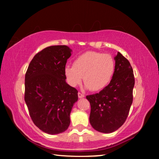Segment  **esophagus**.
<instances>
[{
  "label": "esophagus",
  "instance_id": "esophagus-1",
  "mask_svg": "<svg viewBox=\"0 0 159 159\" xmlns=\"http://www.w3.org/2000/svg\"><path fill=\"white\" fill-rule=\"evenodd\" d=\"M78 96H79V98H83L85 97V95H83V94H81L80 93H78Z\"/></svg>",
  "mask_w": 159,
  "mask_h": 159
}]
</instances>
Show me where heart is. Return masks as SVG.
Wrapping results in <instances>:
<instances>
[{
  "label": "heart",
  "mask_w": 159,
  "mask_h": 159,
  "mask_svg": "<svg viewBox=\"0 0 159 159\" xmlns=\"http://www.w3.org/2000/svg\"><path fill=\"white\" fill-rule=\"evenodd\" d=\"M115 62L108 54L94 51L86 52L74 60L73 66L64 67L67 83L76 87L83 79L85 88L99 91L109 85L114 74Z\"/></svg>",
  "instance_id": "obj_1"
}]
</instances>
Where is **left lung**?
Here are the masks:
<instances>
[{
	"label": "left lung",
	"instance_id": "8db88e82",
	"mask_svg": "<svg viewBox=\"0 0 159 159\" xmlns=\"http://www.w3.org/2000/svg\"><path fill=\"white\" fill-rule=\"evenodd\" d=\"M114 60V74L109 84L99 93L86 96L91 107L90 125L103 133H113L125 123L133 103V68L119 52Z\"/></svg>",
	"mask_w": 159,
	"mask_h": 159
}]
</instances>
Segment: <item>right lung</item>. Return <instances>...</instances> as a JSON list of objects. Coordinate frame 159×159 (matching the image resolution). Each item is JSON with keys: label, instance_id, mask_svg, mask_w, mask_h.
Masks as SVG:
<instances>
[{"label": "right lung", "instance_id": "obj_1", "mask_svg": "<svg viewBox=\"0 0 159 159\" xmlns=\"http://www.w3.org/2000/svg\"><path fill=\"white\" fill-rule=\"evenodd\" d=\"M72 50L66 45L45 48L37 53L25 75V100L40 130L57 134L67 130L78 91L66 82L64 67Z\"/></svg>", "mask_w": 159, "mask_h": 159}]
</instances>
